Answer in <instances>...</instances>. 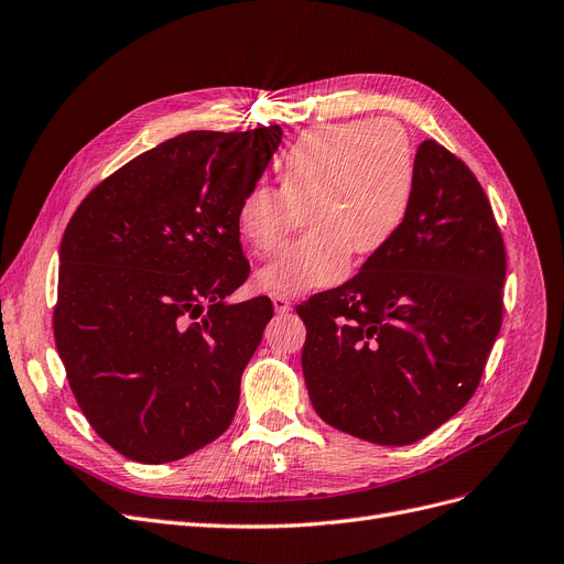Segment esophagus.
I'll return each instance as SVG.
<instances>
[{
    "label": "esophagus",
    "instance_id": "esophagus-1",
    "mask_svg": "<svg viewBox=\"0 0 564 564\" xmlns=\"http://www.w3.org/2000/svg\"><path fill=\"white\" fill-rule=\"evenodd\" d=\"M270 299H273L275 313H280V315H286L289 310H291V301H289L286 296H282V294H273V296H270Z\"/></svg>",
    "mask_w": 564,
    "mask_h": 564
}]
</instances>
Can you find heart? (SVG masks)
Instances as JSON below:
<instances>
[{"label":"heart","mask_w":564,"mask_h":564,"mask_svg":"<svg viewBox=\"0 0 564 564\" xmlns=\"http://www.w3.org/2000/svg\"><path fill=\"white\" fill-rule=\"evenodd\" d=\"M280 188L251 186L236 212L242 242L273 254L305 219L301 240L263 265L257 282L270 294H301L340 282L352 261L390 242L415 191V151L392 119L319 126L278 161Z\"/></svg>","instance_id":"obj_1"}]
</instances>
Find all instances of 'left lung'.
Instances as JSON below:
<instances>
[{
    "label": "left lung",
    "instance_id": "8db88e82",
    "mask_svg": "<svg viewBox=\"0 0 564 564\" xmlns=\"http://www.w3.org/2000/svg\"><path fill=\"white\" fill-rule=\"evenodd\" d=\"M507 249L474 172L424 140L397 236L345 284L296 307L317 415L380 445L432 434L467 405L501 328Z\"/></svg>",
    "mask_w": 564,
    "mask_h": 564
}]
</instances>
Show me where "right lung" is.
I'll return each mask as SVG.
<instances>
[{"label": "right lung", "mask_w": 564, "mask_h": 564, "mask_svg": "<svg viewBox=\"0 0 564 564\" xmlns=\"http://www.w3.org/2000/svg\"><path fill=\"white\" fill-rule=\"evenodd\" d=\"M280 140V126L177 134L97 184L65 228L55 347L86 420L128 459H182L238 411L273 303H226L249 275L236 212Z\"/></svg>", "instance_id": "1"}]
</instances>
